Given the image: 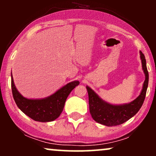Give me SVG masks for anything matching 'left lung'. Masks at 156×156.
I'll return each mask as SVG.
<instances>
[{
  "label": "left lung",
  "instance_id": "left-lung-1",
  "mask_svg": "<svg viewBox=\"0 0 156 156\" xmlns=\"http://www.w3.org/2000/svg\"><path fill=\"white\" fill-rule=\"evenodd\" d=\"M140 54L143 70L145 74V80L140 95L133 102L128 104L120 105L109 104L102 101L92 89L87 87L89 94V112L93 119L97 122L106 126H116L121 125L133 117L141 108L145 99L149 81V74L147 69L144 55L141 52H140Z\"/></svg>",
  "mask_w": 156,
  "mask_h": 156
}]
</instances>
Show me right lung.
I'll use <instances>...</instances> for the list:
<instances>
[{"label": "right lung", "instance_id": "1", "mask_svg": "<svg viewBox=\"0 0 156 156\" xmlns=\"http://www.w3.org/2000/svg\"><path fill=\"white\" fill-rule=\"evenodd\" d=\"M79 83V81L75 80L67 83L47 98L30 100L23 98L20 94L16 89L12 76V94L17 107L32 119L42 122L53 121L59 117L68 95Z\"/></svg>", "mask_w": 156, "mask_h": 156}]
</instances>
